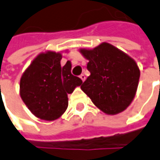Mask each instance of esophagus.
Here are the masks:
<instances>
[{
  "instance_id": "esophagus-1",
  "label": "esophagus",
  "mask_w": 160,
  "mask_h": 160,
  "mask_svg": "<svg viewBox=\"0 0 160 160\" xmlns=\"http://www.w3.org/2000/svg\"><path fill=\"white\" fill-rule=\"evenodd\" d=\"M80 78L81 79V80H82V81H84V80H86V76H85L84 74H80Z\"/></svg>"
}]
</instances>
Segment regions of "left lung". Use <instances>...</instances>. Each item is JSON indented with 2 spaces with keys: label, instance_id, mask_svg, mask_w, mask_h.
Masks as SVG:
<instances>
[{
  "label": "left lung",
  "instance_id": "8db88e82",
  "mask_svg": "<svg viewBox=\"0 0 160 160\" xmlns=\"http://www.w3.org/2000/svg\"><path fill=\"white\" fill-rule=\"evenodd\" d=\"M90 75L81 85L94 104L108 115L123 111L135 96L140 70L127 54L108 43L81 49Z\"/></svg>",
  "mask_w": 160,
  "mask_h": 160
}]
</instances>
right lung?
I'll list each match as a JSON object with an SVG mask.
<instances>
[{
	"mask_svg": "<svg viewBox=\"0 0 160 160\" xmlns=\"http://www.w3.org/2000/svg\"><path fill=\"white\" fill-rule=\"evenodd\" d=\"M62 54L40 53L20 79V96L26 106L40 119L52 121L68 108V94L82 80L72 74V64L61 66Z\"/></svg>",
	"mask_w": 160,
	"mask_h": 160,
	"instance_id": "right-lung-1",
	"label": "right lung"
}]
</instances>
